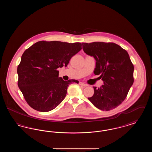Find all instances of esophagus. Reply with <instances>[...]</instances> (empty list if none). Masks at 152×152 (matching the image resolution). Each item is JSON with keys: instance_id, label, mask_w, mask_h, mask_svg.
I'll use <instances>...</instances> for the list:
<instances>
[{"instance_id": "esophagus-1", "label": "esophagus", "mask_w": 152, "mask_h": 152, "mask_svg": "<svg viewBox=\"0 0 152 152\" xmlns=\"http://www.w3.org/2000/svg\"><path fill=\"white\" fill-rule=\"evenodd\" d=\"M79 84L81 86H83V87H87L88 86V85H87L86 84H84L82 82H79Z\"/></svg>"}]
</instances>
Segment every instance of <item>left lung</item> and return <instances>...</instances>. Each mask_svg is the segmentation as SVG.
I'll return each instance as SVG.
<instances>
[{"instance_id":"left-lung-1","label":"left lung","mask_w":152,"mask_h":152,"mask_svg":"<svg viewBox=\"0 0 152 152\" xmlns=\"http://www.w3.org/2000/svg\"><path fill=\"white\" fill-rule=\"evenodd\" d=\"M87 55L96 61L94 73L100 75L104 85L94 87V94L88 100L102 110L120 105L134 82V66L126 50L114 43H81Z\"/></svg>"}]
</instances>
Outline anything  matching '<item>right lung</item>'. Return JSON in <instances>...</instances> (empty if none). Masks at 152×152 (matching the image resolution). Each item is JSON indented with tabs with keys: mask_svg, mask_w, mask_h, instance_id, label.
<instances>
[{
	"mask_svg": "<svg viewBox=\"0 0 152 152\" xmlns=\"http://www.w3.org/2000/svg\"><path fill=\"white\" fill-rule=\"evenodd\" d=\"M81 43L40 41L23 53L18 66V87L29 106L37 111L48 112L65 97L69 84L58 77V68L66 66L81 49Z\"/></svg>",
	"mask_w": 152,
	"mask_h": 152,
	"instance_id": "add662e5",
	"label": "right lung"
}]
</instances>
